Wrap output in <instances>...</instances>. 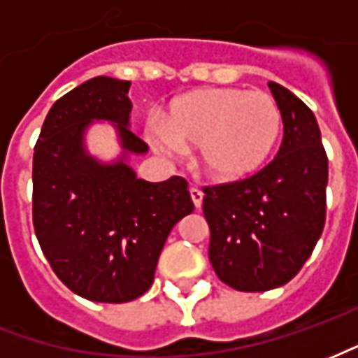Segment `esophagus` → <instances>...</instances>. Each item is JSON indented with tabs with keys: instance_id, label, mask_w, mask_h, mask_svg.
<instances>
[{
	"instance_id": "1",
	"label": "esophagus",
	"mask_w": 358,
	"mask_h": 358,
	"mask_svg": "<svg viewBox=\"0 0 358 358\" xmlns=\"http://www.w3.org/2000/svg\"><path fill=\"white\" fill-rule=\"evenodd\" d=\"M189 195H192V201H194L195 209H199L203 205V192L201 189H197V187H192L189 189Z\"/></svg>"
}]
</instances>
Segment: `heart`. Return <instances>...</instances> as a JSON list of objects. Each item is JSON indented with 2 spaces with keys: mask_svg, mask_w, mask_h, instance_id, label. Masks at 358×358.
Listing matches in <instances>:
<instances>
[{
  "mask_svg": "<svg viewBox=\"0 0 358 358\" xmlns=\"http://www.w3.org/2000/svg\"><path fill=\"white\" fill-rule=\"evenodd\" d=\"M282 128V110L268 94L205 88L176 97L164 124L151 122L148 134L161 155L180 157L184 148H197L209 178L236 184L263 171Z\"/></svg>",
  "mask_w": 358,
  "mask_h": 358,
  "instance_id": "b5f03b06",
  "label": "heart"
}]
</instances>
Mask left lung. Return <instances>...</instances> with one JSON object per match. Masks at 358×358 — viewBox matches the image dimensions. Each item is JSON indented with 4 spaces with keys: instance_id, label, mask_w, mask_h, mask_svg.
Segmentation results:
<instances>
[{
    "instance_id": "left-lung-1",
    "label": "left lung",
    "mask_w": 358,
    "mask_h": 358,
    "mask_svg": "<svg viewBox=\"0 0 358 358\" xmlns=\"http://www.w3.org/2000/svg\"><path fill=\"white\" fill-rule=\"evenodd\" d=\"M282 110L284 140L255 176L205 187L209 259L217 276L238 292H268L305 264L326 220L328 157L313 110L268 82Z\"/></svg>"
}]
</instances>
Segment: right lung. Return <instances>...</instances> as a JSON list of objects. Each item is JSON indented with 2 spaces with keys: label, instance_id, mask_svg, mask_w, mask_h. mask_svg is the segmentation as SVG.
Returning <instances> with one entry per match:
<instances>
[{
  "label": "right lung",
  "instance_id": "right-lung-1",
  "mask_svg": "<svg viewBox=\"0 0 358 358\" xmlns=\"http://www.w3.org/2000/svg\"><path fill=\"white\" fill-rule=\"evenodd\" d=\"M130 82L95 76L71 90L43 120L34 148L36 238L59 280L84 299L128 303L148 292L174 224L194 213L180 176L148 182L130 155L148 143L130 132ZM94 122H110L121 155L105 164L85 148Z\"/></svg>",
  "mask_w": 358,
  "mask_h": 358
}]
</instances>
